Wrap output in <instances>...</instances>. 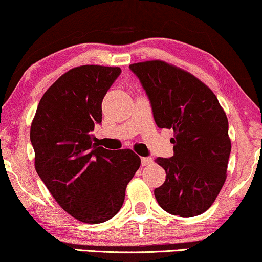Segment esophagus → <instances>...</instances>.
<instances>
[{
    "mask_svg": "<svg viewBox=\"0 0 262 262\" xmlns=\"http://www.w3.org/2000/svg\"><path fill=\"white\" fill-rule=\"evenodd\" d=\"M152 162H154V160H152L151 157H142V158H141V165H142V167H145V165L151 164Z\"/></svg>",
    "mask_w": 262,
    "mask_h": 262,
    "instance_id": "34e87169",
    "label": "esophagus"
}]
</instances>
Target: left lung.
Wrapping results in <instances>:
<instances>
[{"mask_svg":"<svg viewBox=\"0 0 262 262\" xmlns=\"http://www.w3.org/2000/svg\"><path fill=\"white\" fill-rule=\"evenodd\" d=\"M150 100L158 128L174 130V156L158 157L165 181L155 190L162 209L181 217L204 213L226 180L231 140L217 98L193 75L161 60L129 65Z\"/></svg>","mask_w":262,"mask_h":262,"instance_id":"left-lung-1","label":"left lung"}]
</instances>
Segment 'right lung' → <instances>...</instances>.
Returning a JSON list of instances; mask_svg holds the SVG:
<instances>
[{
	"label": "right lung",
	"instance_id": "add662e5",
	"mask_svg": "<svg viewBox=\"0 0 262 262\" xmlns=\"http://www.w3.org/2000/svg\"><path fill=\"white\" fill-rule=\"evenodd\" d=\"M121 72L99 65L71 69L43 94L30 129L38 177L62 209L82 223L114 217L141 163L132 150L99 146L92 133L101 123L102 99Z\"/></svg>",
	"mask_w": 262,
	"mask_h": 262
}]
</instances>
